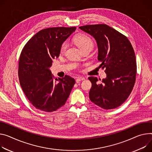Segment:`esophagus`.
Wrapping results in <instances>:
<instances>
[{"label":"esophagus","mask_w":152,"mask_h":152,"mask_svg":"<svg viewBox=\"0 0 152 152\" xmlns=\"http://www.w3.org/2000/svg\"><path fill=\"white\" fill-rule=\"evenodd\" d=\"M85 80V78H84V77H77V78H76V81L77 83H78V82H80V81H82V80Z\"/></svg>","instance_id":"esophagus-1"}]
</instances>
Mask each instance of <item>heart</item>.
Wrapping results in <instances>:
<instances>
[{
	"label": "heart",
	"mask_w": 152,
	"mask_h": 152,
	"mask_svg": "<svg viewBox=\"0 0 152 152\" xmlns=\"http://www.w3.org/2000/svg\"><path fill=\"white\" fill-rule=\"evenodd\" d=\"M75 42L79 48L82 50L84 48L93 47V42L92 39L88 36L85 34H79L75 37ZM68 47V44L66 42H64L61 46L60 53L64 54Z\"/></svg>",
	"instance_id": "1"
}]
</instances>
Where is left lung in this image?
<instances>
[{
	"mask_svg": "<svg viewBox=\"0 0 152 152\" xmlns=\"http://www.w3.org/2000/svg\"><path fill=\"white\" fill-rule=\"evenodd\" d=\"M79 28L92 36L98 47V59L105 68V79L99 84L91 76L90 101L103 109L115 108L126 101L136 80V61L127 37L106 24L88 25Z\"/></svg>",
	"mask_w": 152,
	"mask_h": 152,
	"instance_id": "1",
	"label": "left lung"
}]
</instances>
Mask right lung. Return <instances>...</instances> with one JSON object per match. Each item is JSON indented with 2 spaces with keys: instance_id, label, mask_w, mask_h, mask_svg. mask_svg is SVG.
<instances>
[{
  "instance_id": "add662e5",
  "label": "right lung",
  "mask_w": 152,
  "mask_h": 152,
  "mask_svg": "<svg viewBox=\"0 0 152 152\" xmlns=\"http://www.w3.org/2000/svg\"><path fill=\"white\" fill-rule=\"evenodd\" d=\"M76 27H53L39 31L22 50L18 76L26 97L37 109L52 112L63 106L75 84L70 76L54 77L50 68L62 43Z\"/></svg>"
}]
</instances>
